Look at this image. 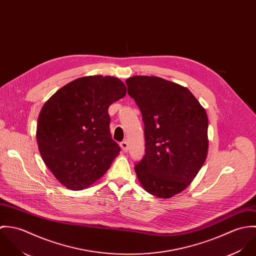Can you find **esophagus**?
I'll return each mask as SVG.
<instances>
[{"label":"esophagus","mask_w":256,"mask_h":256,"mask_svg":"<svg viewBox=\"0 0 256 256\" xmlns=\"http://www.w3.org/2000/svg\"><path fill=\"white\" fill-rule=\"evenodd\" d=\"M120 146L122 148V150H123L124 152H127V150H128V143H127L126 141L121 142V143H120Z\"/></svg>","instance_id":"34e87169"}]
</instances>
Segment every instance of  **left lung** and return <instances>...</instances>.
Segmentation results:
<instances>
[{
    "label": "left lung",
    "instance_id": "8db88e82",
    "mask_svg": "<svg viewBox=\"0 0 256 256\" xmlns=\"http://www.w3.org/2000/svg\"><path fill=\"white\" fill-rule=\"evenodd\" d=\"M128 94L141 110L146 154L135 172L143 188L160 198L183 191L208 152V116L191 92L158 76L126 80Z\"/></svg>",
    "mask_w": 256,
    "mask_h": 256
}]
</instances>
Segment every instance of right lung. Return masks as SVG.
I'll return each mask as SVG.
<instances>
[{
  "mask_svg": "<svg viewBox=\"0 0 256 256\" xmlns=\"http://www.w3.org/2000/svg\"><path fill=\"white\" fill-rule=\"evenodd\" d=\"M125 84L110 76H82L57 90L37 120L41 158L58 182L82 190L100 180L119 154L108 108L124 98Z\"/></svg>",
  "mask_w": 256,
  "mask_h": 256,
  "instance_id": "1",
  "label": "right lung"
}]
</instances>
